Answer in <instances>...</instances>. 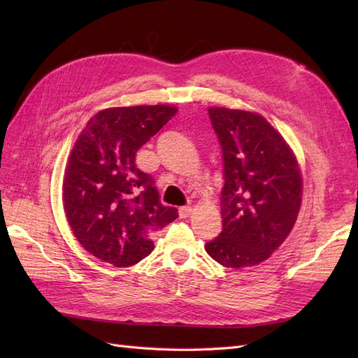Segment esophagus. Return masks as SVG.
<instances>
[{"instance_id": "esophagus-1", "label": "esophagus", "mask_w": 358, "mask_h": 358, "mask_svg": "<svg viewBox=\"0 0 358 358\" xmlns=\"http://www.w3.org/2000/svg\"><path fill=\"white\" fill-rule=\"evenodd\" d=\"M191 213H192V209L189 208V206H182V208H179V216H180V218H188Z\"/></svg>"}]
</instances>
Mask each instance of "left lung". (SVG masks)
Returning <instances> with one entry per match:
<instances>
[{"label": "left lung", "mask_w": 358, "mask_h": 358, "mask_svg": "<svg viewBox=\"0 0 358 358\" xmlns=\"http://www.w3.org/2000/svg\"><path fill=\"white\" fill-rule=\"evenodd\" d=\"M224 161L222 231L208 254L230 268L263 263L296 224L303 182L284 137L252 112L210 107Z\"/></svg>", "instance_id": "8db88e82"}]
</instances>
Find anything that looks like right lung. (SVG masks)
<instances>
[{
  "label": "right lung",
  "mask_w": 358,
  "mask_h": 358,
  "mask_svg": "<svg viewBox=\"0 0 358 358\" xmlns=\"http://www.w3.org/2000/svg\"><path fill=\"white\" fill-rule=\"evenodd\" d=\"M176 107H112L92 116L71 149L62 183L64 210L79 243L115 267L137 264L150 236L178 218L162 206L155 180L136 154L176 115Z\"/></svg>",
  "instance_id": "1"
}]
</instances>
